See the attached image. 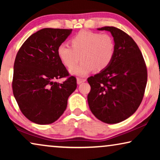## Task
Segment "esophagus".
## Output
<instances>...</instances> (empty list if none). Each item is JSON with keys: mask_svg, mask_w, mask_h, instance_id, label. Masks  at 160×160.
<instances>
[{"mask_svg": "<svg viewBox=\"0 0 160 160\" xmlns=\"http://www.w3.org/2000/svg\"><path fill=\"white\" fill-rule=\"evenodd\" d=\"M86 82V79H85V78H77V84H82V82Z\"/></svg>", "mask_w": 160, "mask_h": 160, "instance_id": "34e87169", "label": "esophagus"}]
</instances>
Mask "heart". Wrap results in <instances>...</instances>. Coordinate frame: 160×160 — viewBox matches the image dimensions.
I'll list each match as a JSON object with an SVG mask.
<instances>
[{"instance_id": "heart-1", "label": "heart", "mask_w": 160, "mask_h": 160, "mask_svg": "<svg viewBox=\"0 0 160 160\" xmlns=\"http://www.w3.org/2000/svg\"><path fill=\"white\" fill-rule=\"evenodd\" d=\"M70 43L71 47L64 43L59 46L57 54L62 64L71 68L69 72L73 76L84 77L94 70L103 71L114 58L115 41L108 33L82 30L70 39ZM79 56L82 62L74 67Z\"/></svg>"}]
</instances>
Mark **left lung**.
<instances>
[{"mask_svg":"<svg viewBox=\"0 0 160 160\" xmlns=\"http://www.w3.org/2000/svg\"><path fill=\"white\" fill-rule=\"evenodd\" d=\"M116 43L113 60L103 71L87 78L91 90L87 96L89 108L102 122L116 124L132 116L143 100L147 69L134 40L122 30L102 27Z\"/></svg>","mask_w":160,"mask_h":160,"instance_id":"8db88e82","label":"left lung"}]
</instances>
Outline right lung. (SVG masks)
Wrapping results in <instances>:
<instances>
[{
	"label": "right lung",
	"instance_id": "obj_1",
	"mask_svg": "<svg viewBox=\"0 0 160 160\" xmlns=\"http://www.w3.org/2000/svg\"><path fill=\"white\" fill-rule=\"evenodd\" d=\"M71 32V29L43 28L31 35L17 52L13 94L22 113L36 124H49L57 121L77 87L73 76L62 83L54 82L69 76L57 49Z\"/></svg>",
	"mask_w": 160,
	"mask_h": 160
}]
</instances>
